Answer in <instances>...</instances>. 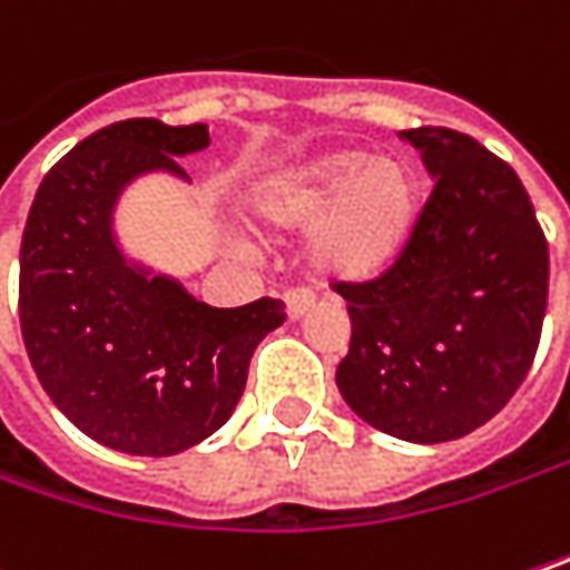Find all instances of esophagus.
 <instances>
[{"instance_id":"esophagus-1","label":"esophagus","mask_w":570,"mask_h":570,"mask_svg":"<svg viewBox=\"0 0 570 570\" xmlns=\"http://www.w3.org/2000/svg\"><path fill=\"white\" fill-rule=\"evenodd\" d=\"M309 306H313V299L306 293H286V320L289 323H299L309 313Z\"/></svg>"}]
</instances>
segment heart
<instances>
[{
  "mask_svg": "<svg viewBox=\"0 0 570 570\" xmlns=\"http://www.w3.org/2000/svg\"><path fill=\"white\" fill-rule=\"evenodd\" d=\"M240 218L261 237L306 228L299 264L320 286H368L407 254L421 218V181L397 159L330 149L247 181Z\"/></svg>",
  "mask_w": 570,
  "mask_h": 570,
  "instance_id": "obj_1",
  "label": "heart"
}]
</instances>
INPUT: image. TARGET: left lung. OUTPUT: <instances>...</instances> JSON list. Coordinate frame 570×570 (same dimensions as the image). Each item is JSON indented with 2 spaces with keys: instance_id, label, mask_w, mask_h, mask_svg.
<instances>
[{
  "instance_id": "8db88e82",
  "label": "left lung",
  "mask_w": 570,
  "mask_h": 570,
  "mask_svg": "<svg viewBox=\"0 0 570 570\" xmlns=\"http://www.w3.org/2000/svg\"><path fill=\"white\" fill-rule=\"evenodd\" d=\"M434 191L389 277L338 289L352 342L345 404L407 443L466 438L532 368L548 303V244L525 185L473 136L401 130Z\"/></svg>"
}]
</instances>
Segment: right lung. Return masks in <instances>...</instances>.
Returning a JSON list of instances; mask_svg holds the SVG:
<instances>
[{
	"instance_id": "right-lung-1",
	"label": "right lung",
	"mask_w": 570,
	"mask_h": 570,
	"mask_svg": "<svg viewBox=\"0 0 570 570\" xmlns=\"http://www.w3.org/2000/svg\"><path fill=\"white\" fill-rule=\"evenodd\" d=\"M205 146V124H110L45 176L22 234L31 368L78 431L132 456L212 438L244 394L257 342L284 323L281 299L215 309L120 247V195L153 173L188 181L179 159Z\"/></svg>"
}]
</instances>
